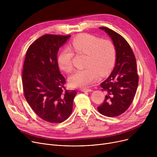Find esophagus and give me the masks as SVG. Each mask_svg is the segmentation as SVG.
<instances>
[{"mask_svg": "<svg viewBox=\"0 0 157 157\" xmlns=\"http://www.w3.org/2000/svg\"><path fill=\"white\" fill-rule=\"evenodd\" d=\"M81 90L82 92H91L93 91L92 90L88 89V88H82Z\"/></svg>", "mask_w": 157, "mask_h": 157, "instance_id": "34e87169", "label": "esophagus"}]
</instances>
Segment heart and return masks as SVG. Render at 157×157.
Instances as JSON below:
<instances>
[{"mask_svg": "<svg viewBox=\"0 0 157 157\" xmlns=\"http://www.w3.org/2000/svg\"><path fill=\"white\" fill-rule=\"evenodd\" d=\"M70 48L77 54L86 56L85 63L86 67L76 71L69 77L70 83L74 87L88 86L98 78V74L102 76L108 74L116 60V49L112 41L102 40L90 34H83L76 37ZM71 50L64 49L58 57L60 68L67 72L73 69L74 53Z\"/></svg>", "mask_w": 157, "mask_h": 157, "instance_id": "obj_1", "label": "heart"}]
</instances>
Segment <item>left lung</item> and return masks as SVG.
Returning a JSON list of instances; mask_svg holds the SVG:
<instances>
[{"instance_id": "left-lung-1", "label": "left lung", "mask_w": 157, "mask_h": 157, "mask_svg": "<svg viewBox=\"0 0 157 157\" xmlns=\"http://www.w3.org/2000/svg\"><path fill=\"white\" fill-rule=\"evenodd\" d=\"M99 29L113 40L116 63L109 76L101 84L105 98L97 110L105 117H114L126 111L135 97L139 82L136 60L129 44L121 35L108 28Z\"/></svg>"}]
</instances>
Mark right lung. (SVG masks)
<instances>
[{"label":"right lung","mask_w":157,"mask_h":157,"mask_svg":"<svg viewBox=\"0 0 157 157\" xmlns=\"http://www.w3.org/2000/svg\"><path fill=\"white\" fill-rule=\"evenodd\" d=\"M70 37L52 34L40 37L29 46L24 61L25 97L37 116L49 123H62L69 117L77 94L75 90H65V79L57 62L58 51Z\"/></svg>","instance_id":"1"}]
</instances>
